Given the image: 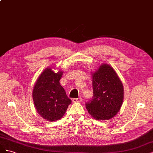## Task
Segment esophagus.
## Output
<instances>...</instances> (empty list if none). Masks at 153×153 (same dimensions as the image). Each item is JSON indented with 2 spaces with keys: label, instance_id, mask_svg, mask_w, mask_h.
I'll return each mask as SVG.
<instances>
[{
  "label": "esophagus",
  "instance_id": "obj_1",
  "mask_svg": "<svg viewBox=\"0 0 153 153\" xmlns=\"http://www.w3.org/2000/svg\"><path fill=\"white\" fill-rule=\"evenodd\" d=\"M82 101L81 98H74L72 100L73 102H81Z\"/></svg>",
  "mask_w": 153,
  "mask_h": 153
}]
</instances>
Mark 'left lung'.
Instances as JSON below:
<instances>
[{"label":"left lung","mask_w":153,"mask_h":153,"mask_svg":"<svg viewBox=\"0 0 153 153\" xmlns=\"http://www.w3.org/2000/svg\"><path fill=\"white\" fill-rule=\"evenodd\" d=\"M93 98L86 103L89 114L97 120H109L120 111L124 88L117 73L110 65L103 63L92 73Z\"/></svg>","instance_id":"left-lung-1"}]
</instances>
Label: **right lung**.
<instances>
[{"instance_id": "obj_1", "label": "right lung", "mask_w": 153, "mask_h": 153, "mask_svg": "<svg viewBox=\"0 0 153 153\" xmlns=\"http://www.w3.org/2000/svg\"><path fill=\"white\" fill-rule=\"evenodd\" d=\"M53 68L48 67L41 72L32 91V98L37 112L48 121L61 119L68 105L72 103L60 83L63 71L55 72Z\"/></svg>"}]
</instances>
